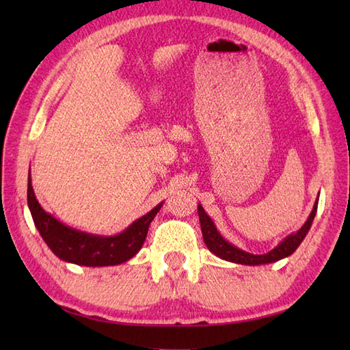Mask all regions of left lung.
I'll return each mask as SVG.
<instances>
[{
	"label": "left lung",
	"instance_id": "left-lung-1",
	"mask_svg": "<svg viewBox=\"0 0 350 350\" xmlns=\"http://www.w3.org/2000/svg\"><path fill=\"white\" fill-rule=\"evenodd\" d=\"M317 202H319V198L316 200L314 207H313V211H311L307 222L302 226V228L298 233L290 234L278 245L277 248H273L272 251L266 252V254H260V256L251 254V252H247V251H242L239 248L233 247V245L228 243L226 239H222V236L218 233L217 227L213 226L212 219L207 217V213L204 212L202 204H198V217H200V224H202V233H203L204 243H206V247L213 252V254H217L218 257L228 260V262H233V263L254 266V265L278 262V260L284 258V257L292 254V252H295L296 248H298L301 242L304 241V237L307 236L308 230H310L311 224H313V219L316 217Z\"/></svg>",
	"mask_w": 350,
	"mask_h": 350
}]
</instances>
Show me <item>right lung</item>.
Listing matches in <instances>:
<instances>
[{
    "mask_svg": "<svg viewBox=\"0 0 350 350\" xmlns=\"http://www.w3.org/2000/svg\"><path fill=\"white\" fill-rule=\"evenodd\" d=\"M27 197L34 224L52 252L64 262L81 266L120 265L132 258L143 247L148 226L162 206L158 204L143 218L132 222V226L126 228L123 233L103 237L66 227L52 215L44 212L34 196L29 177Z\"/></svg>",
    "mask_w": 350,
    "mask_h": 350,
    "instance_id": "right-lung-1",
    "label": "right lung"
}]
</instances>
